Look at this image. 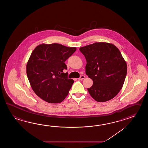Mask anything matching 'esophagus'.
Segmentation results:
<instances>
[{
  "mask_svg": "<svg viewBox=\"0 0 148 148\" xmlns=\"http://www.w3.org/2000/svg\"><path fill=\"white\" fill-rule=\"evenodd\" d=\"M85 75H81V76H80V78H79L78 79H79V80H82V79H85Z\"/></svg>",
  "mask_w": 148,
  "mask_h": 148,
  "instance_id": "esophagus-1",
  "label": "esophagus"
}]
</instances>
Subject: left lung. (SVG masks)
<instances>
[{"label": "left lung", "instance_id": "obj_1", "mask_svg": "<svg viewBox=\"0 0 148 148\" xmlns=\"http://www.w3.org/2000/svg\"><path fill=\"white\" fill-rule=\"evenodd\" d=\"M79 50L85 56L86 73L93 81L89 94L98 102L115 97L122 88L127 64L120 50L114 44L96 42Z\"/></svg>", "mask_w": 148, "mask_h": 148}]
</instances>
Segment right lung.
Listing matches in <instances>:
<instances>
[{"label": "right lung", "mask_w": 148, "mask_h": 148, "mask_svg": "<svg viewBox=\"0 0 148 148\" xmlns=\"http://www.w3.org/2000/svg\"><path fill=\"white\" fill-rule=\"evenodd\" d=\"M76 47L58 43L38 45L32 52L26 73L32 88L39 97L49 103H60L68 95L74 82L68 78L64 62Z\"/></svg>", "instance_id": "1"}]
</instances>
